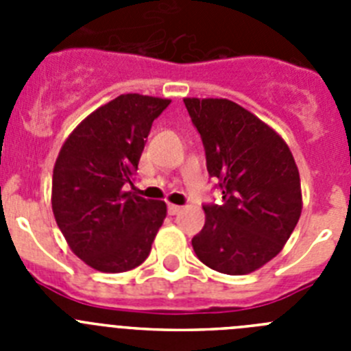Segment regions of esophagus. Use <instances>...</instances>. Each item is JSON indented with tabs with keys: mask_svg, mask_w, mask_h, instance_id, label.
<instances>
[{
	"mask_svg": "<svg viewBox=\"0 0 351 351\" xmlns=\"http://www.w3.org/2000/svg\"><path fill=\"white\" fill-rule=\"evenodd\" d=\"M182 210L181 206H173V204H169V214L170 216H176V214H179Z\"/></svg>",
	"mask_w": 351,
	"mask_h": 351,
	"instance_id": "obj_1",
	"label": "esophagus"
}]
</instances>
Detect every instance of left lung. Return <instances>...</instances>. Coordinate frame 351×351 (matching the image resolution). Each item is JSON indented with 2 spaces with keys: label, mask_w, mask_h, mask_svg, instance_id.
Wrapping results in <instances>:
<instances>
[{
  "label": "left lung",
  "mask_w": 351,
  "mask_h": 351,
  "mask_svg": "<svg viewBox=\"0 0 351 351\" xmlns=\"http://www.w3.org/2000/svg\"><path fill=\"white\" fill-rule=\"evenodd\" d=\"M206 149L221 204H206L193 239L198 260L223 274H250L274 258L302 210L300 178L283 138L246 108L223 98H184Z\"/></svg>",
  "instance_id": "left-lung-1"
}]
</instances>
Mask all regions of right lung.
Returning a JSON list of instances; mask_svg holds the SVG:
<instances>
[{
  "mask_svg": "<svg viewBox=\"0 0 351 351\" xmlns=\"http://www.w3.org/2000/svg\"><path fill=\"white\" fill-rule=\"evenodd\" d=\"M169 105L153 96H117L73 130L56 160V223L71 251L96 271L141 265L165 219V202L123 188L133 186L153 121Z\"/></svg>",
  "mask_w": 351,
  "mask_h": 351,
  "instance_id": "1",
  "label": "right lung"
}]
</instances>
